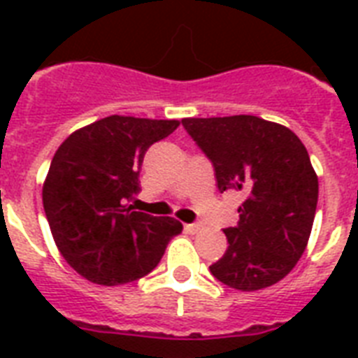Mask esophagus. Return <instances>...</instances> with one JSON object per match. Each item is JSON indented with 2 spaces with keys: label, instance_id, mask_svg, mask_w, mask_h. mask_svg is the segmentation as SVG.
I'll return each instance as SVG.
<instances>
[{
  "label": "esophagus",
  "instance_id": "esophagus-1",
  "mask_svg": "<svg viewBox=\"0 0 358 358\" xmlns=\"http://www.w3.org/2000/svg\"><path fill=\"white\" fill-rule=\"evenodd\" d=\"M185 230H187L189 234H196V232H201V230H202V224H199V223L185 224Z\"/></svg>",
  "mask_w": 358,
  "mask_h": 358
}]
</instances>
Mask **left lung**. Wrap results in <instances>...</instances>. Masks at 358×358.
Returning <instances> with one entry per match:
<instances>
[{
	"mask_svg": "<svg viewBox=\"0 0 358 358\" xmlns=\"http://www.w3.org/2000/svg\"><path fill=\"white\" fill-rule=\"evenodd\" d=\"M210 157L217 187L243 191L238 227L224 229L229 249L210 266L217 280L255 292L282 280L308 243L317 206V174L289 128L252 115L184 119Z\"/></svg>",
	"mask_w": 358,
	"mask_h": 358,
	"instance_id": "1",
	"label": "left lung"
}]
</instances>
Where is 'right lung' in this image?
I'll list each match as a JSON object with an SVG mask.
<instances>
[{
	"mask_svg": "<svg viewBox=\"0 0 358 358\" xmlns=\"http://www.w3.org/2000/svg\"><path fill=\"white\" fill-rule=\"evenodd\" d=\"M178 120L111 115L63 141L42 185V204L59 252L83 278L119 286L159 264L174 217L134 212L145 152L178 128Z\"/></svg>",
	"mask_w": 358,
	"mask_h": 358,
	"instance_id": "1",
	"label": "right lung"
}]
</instances>
